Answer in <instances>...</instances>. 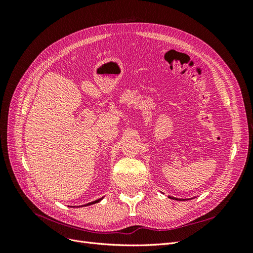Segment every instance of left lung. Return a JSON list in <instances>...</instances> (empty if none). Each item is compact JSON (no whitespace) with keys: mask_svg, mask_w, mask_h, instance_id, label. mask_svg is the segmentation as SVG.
Wrapping results in <instances>:
<instances>
[{"mask_svg":"<svg viewBox=\"0 0 253 253\" xmlns=\"http://www.w3.org/2000/svg\"><path fill=\"white\" fill-rule=\"evenodd\" d=\"M169 197L171 198V200H175V201H186V200H183V198H182V200H180V198H175L173 196H169Z\"/></svg>","mask_w":253,"mask_h":253,"instance_id":"obj_1","label":"left lung"}]
</instances>
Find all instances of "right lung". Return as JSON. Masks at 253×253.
<instances>
[{
    "label": "right lung",
    "mask_w": 253,
    "mask_h": 253,
    "mask_svg": "<svg viewBox=\"0 0 253 253\" xmlns=\"http://www.w3.org/2000/svg\"><path fill=\"white\" fill-rule=\"evenodd\" d=\"M103 198V197H102ZM102 198H99V200H97V201H95V202H91V203H88V204H86V205H83V206H89V205H93V204H96V203H99L100 202ZM82 207V206H81Z\"/></svg>",
    "instance_id": "obj_1"
}]
</instances>
